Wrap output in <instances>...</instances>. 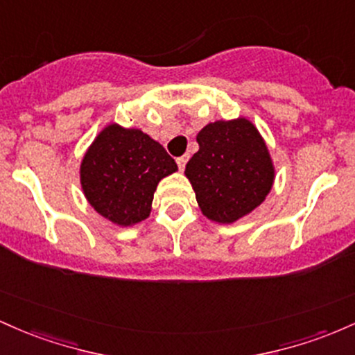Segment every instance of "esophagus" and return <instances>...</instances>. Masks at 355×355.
<instances>
[{
    "label": "esophagus",
    "instance_id": "1",
    "mask_svg": "<svg viewBox=\"0 0 355 355\" xmlns=\"http://www.w3.org/2000/svg\"><path fill=\"white\" fill-rule=\"evenodd\" d=\"M188 156H182V157H178L176 159V162H178V167H179V171H184V167H186V162H188Z\"/></svg>",
    "mask_w": 355,
    "mask_h": 355
}]
</instances>
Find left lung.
<instances>
[{
    "instance_id": "left-lung-1",
    "label": "left lung",
    "mask_w": 355,
    "mask_h": 355,
    "mask_svg": "<svg viewBox=\"0 0 355 355\" xmlns=\"http://www.w3.org/2000/svg\"><path fill=\"white\" fill-rule=\"evenodd\" d=\"M199 150L186 164L201 213L231 225L257 209L275 182L272 154L246 117L214 121L196 135Z\"/></svg>"
}]
</instances>
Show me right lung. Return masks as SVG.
Instances as JSON below:
<instances>
[{
  "instance_id": "add662e5",
  "label": "right lung",
  "mask_w": 355,
  "mask_h": 355,
  "mask_svg": "<svg viewBox=\"0 0 355 355\" xmlns=\"http://www.w3.org/2000/svg\"><path fill=\"white\" fill-rule=\"evenodd\" d=\"M166 149L141 129L105 125L80 162V186L89 205L117 226L149 218L159 181L176 173Z\"/></svg>"
}]
</instances>
